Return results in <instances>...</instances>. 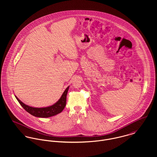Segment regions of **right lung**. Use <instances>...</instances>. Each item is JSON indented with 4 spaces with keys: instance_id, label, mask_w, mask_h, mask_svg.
<instances>
[{
    "instance_id": "1",
    "label": "right lung",
    "mask_w": 157,
    "mask_h": 157,
    "mask_svg": "<svg viewBox=\"0 0 157 157\" xmlns=\"http://www.w3.org/2000/svg\"><path fill=\"white\" fill-rule=\"evenodd\" d=\"M69 86H68L67 88L65 90L61 97L56 103L48 107H44V108L31 107L23 103L22 101H21L16 95H15V97L16 98L19 103L21 104V105L23 108V109L26 111L31 114L32 115L37 117H40V118H48L52 116H54L60 113L64 109L66 106L67 95V91L69 90Z\"/></svg>"
}]
</instances>
